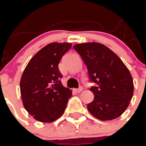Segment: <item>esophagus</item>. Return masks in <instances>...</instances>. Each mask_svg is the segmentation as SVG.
<instances>
[{
    "label": "esophagus",
    "instance_id": "34e87169",
    "mask_svg": "<svg viewBox=\"0 0 146 146\" xmlns=\"http://www.w3.org/2000/svg\"><path fill=\"white\" fill-rule=\"evenodd\" d=\"M82 91V87H80L79 88L74 89V91H75L76 93H80Z\"/></svg>",
    "mask_w": 146,
    "mask_h": 146
}]
</instances>
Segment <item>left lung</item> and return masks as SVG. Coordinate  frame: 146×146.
Instances as JSON below:
<instances>
[{
	"label": "left lung",
	"instance_id": "left-lung-1",
	"mask_svg": "<svg viewBox=\"0 0 146 146\" xmlns=\"http://www.w3.org/2000/svg\"><path fill=\"white\" fill-rule=\"evenodd\" d=\"M96 86L90 88L94 99L88 104V111L101 121L118 118L128 108L134 93L133 79L116 54L97 42L74 45Z\"/></svg>",
	"mask_w": 146,
	"mask_h": 146
}]
</instances>
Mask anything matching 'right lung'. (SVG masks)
Listing matches in <instances>:
<instances>
[{
  "label": "right lung",
  "mask_w": 146,
  "mask_h": 146,
  "mask_svg": "<svg viewBox=\"0 0 146 146\" xmlns=\"http://www.w3.org/2000/svg\"><path fill=\"white\" fill-rule=\"evenodd\" d=\"M68 42L48 44L28 62L20 80L23 106L33 118L50 123L64 114L72 91L63 86L58 64L72 47Z\"/></svg>",
  "instance_id": "add662e5"
}]
</instances>
